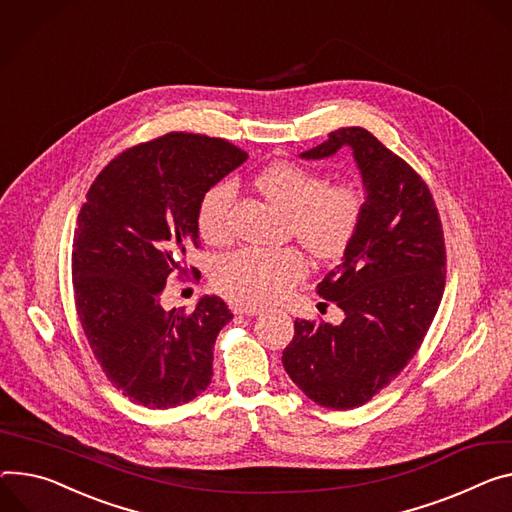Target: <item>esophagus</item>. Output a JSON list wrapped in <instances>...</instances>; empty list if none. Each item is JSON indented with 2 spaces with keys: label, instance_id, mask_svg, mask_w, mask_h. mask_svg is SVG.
Masks as SVG:
<instances>
[{
  "label": "esophagus",
  "instance_id": "esophagus-1",
  "mask_svg": "<svg viewBox=\"0 0 512 512\" xmlns=\"http://www.w3.org/2000/svg\"><path fill=\"white\" fill-rule=\"evenodd\" d=\"M237 312L247 314V316H257V314L263 312V308H259V306H237Z\"/></svg>",
  "mask_w": 512,
  "mask_h": 512
}]
</instances>
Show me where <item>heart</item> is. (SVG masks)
Instances as JSON below:
<instances>
[{
	"label": "heart",
	"mask_w": 512,
	"mask_h": 512,
	"mask_svg": "<svg viewBox=\"0 0 512 512\" xmlns=\"http://www.w3.org/2000/svg\"><path fill=\"white\" fill-rule=\"evenodd\" d=\"M257 190L290 214V232L320 261L345 255L363 218V198L351 183H327L320 173L294 161H275L255 177ZM237 185L218 181L204 192L196 210V226L206 243L230 237V212ZM308 275V259L296 247L263 251L239 249L216 259L214 286L247 304H265L284 296Z\"/></svg>",
	"instance_id": "1"
}]
</instances>
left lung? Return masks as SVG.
Wrapping results in <instances>:
<instances>
[{"label": "left lung", "mask_w": 512, "mask_h": 512, "mask_svg": "<svg viewBox=\"0 0 512 512\" xmlns=\"http://www.w3.org/2000/svg\"><path fill=\"white\" fill-rule=\"evenodd\" d=\"M351 147L365 185L363 218L343 261L316 294L345 312L339 327L294 322L282 363L316 404L349 410L386 388L421 347L445 288L443 224L425 179L365 128L349 126L302 153Z\"/></svg>", "instance_id": "1"}]
</instances>
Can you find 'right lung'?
Masks as SVG:
<instances>
[{
    "instance_id": "right-lung-1",
    "label": "right lung",
    "mask_w": 512,
    "mask_h": 512,
    "mask_svg": "<svg viewBox=\"0 0 512 512\" xmlns=\"http://www.w3.org/2000/svg\"><path fill=\"white\" fill-rule=\"evenodd\" d=\"M245 161L224 138L169 132L122 151L91 183L73 239L75 310L106 378L136 404L173 408L212 380L230 308L204 296L192 312H167L161 292L200 247V198Z\"/></svg>"
}]
</instances>
